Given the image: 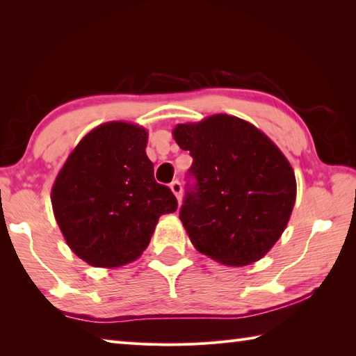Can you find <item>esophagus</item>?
Here are the masks:
<instances>
[{"label": "esophagus", "mask_w": 356, "mask_h": 356, "mask_svg": "<svg viewBox=\"0 0 356 356\" xmlns=\"http://www.w3.org/2000/svg\"><path fill=\"white\" fill-rule=\"evenodd\" d=\"M170 188H172V192H173V195L177 196V200H178V202H181V198H183V186H181V183L178 179H175V181H172L170 183Z\"/></svg>", "instance_id": "esophagus-1"}]
</instances>
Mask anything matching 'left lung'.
I'll return each instance as SVG.
<instances>
[{"mask_svg":"<svg viewBox=\"0 0 356 356\" xmlns=\"http://www.w3.org/2000/svg\"><path fill=\"white\" fill-rule=\"evenodd\" d=\"M193 163L179 219L195 248L218 262H256L279 241L296 202V177L273 141L238 117L178 124Z\"/></svg>","mask_w":356,"mask_h":356,"instance_id":"1","label":"left lung"}]
</instances>
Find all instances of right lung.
Returning <instances> with one entry per match:
<instances>
[{
  "label": "right lung",
  "mask_w": 356,
  "mask_h": 356,
  "mask_svg": "<svg viewBox=\"0 0 356 356\" xmlns=\"http://www.w3.org/2000/svg\"><path fill=\"white\" fill-rule=\"evenodd\" d=\"M136 124L99 126L76 146L54 181V218L70 248L92 266L136 260L151 242L156 220L178 209L168 186L154 178Z\"/></svg>",
  "instance_id": "add662e5"
}]
</instances>
